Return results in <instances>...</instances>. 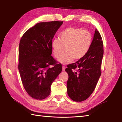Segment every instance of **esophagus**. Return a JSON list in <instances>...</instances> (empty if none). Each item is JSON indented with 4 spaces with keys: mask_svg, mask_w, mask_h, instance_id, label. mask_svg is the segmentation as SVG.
Instances as JSON below:
<instances>
[{
    "mask_svg": "<svg viewBox=\"0 0 122 122\" xmlns=\"http://www.w3.org/2000/svg\"><path fill=\"white\" fill-rule=\"evenodd\" d=\"M65 69H66V67H65V66H62V70H63V71H65Z\"/></svg>",
    "mask_w": 122,
    "mask_h": 122,
    "instance_id": "34e87169",
    "label": "esophagus"
}]
</instances>
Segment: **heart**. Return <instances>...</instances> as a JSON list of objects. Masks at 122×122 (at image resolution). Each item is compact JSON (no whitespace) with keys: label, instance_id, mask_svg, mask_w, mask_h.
Returning <instances> with one entry per match:
<instances>
[{"label":"heart","instance_id":"heart-1","mask_svg":"<svg viewBox=\"0 0 122 122\" xmlns=\"http://www.w3.org/2000/svg\"><path fill=\"white\" fill-rule=\"evenodd\" d=\"M59 39H54L52 42V49L54 56L59 58L64 52H66L58 60L62 64L68 63L72 60L82 59L91 45L92 35L87 30L81 28L69 27L63 30Z\"/></svg>","mask_w":122,"mask_h":122}]
</instances>
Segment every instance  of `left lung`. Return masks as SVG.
I'll return each instance as SVG.
<instances>
[{
	"label": "left lung",
	"mask_w": 122,
	"mask_h": 122,
	"mask_svg": "<svg viewBox=\"0 0 122 122\" xmlns=\"http://www.w3.org/2000/svg\"><path fill=\"white\" fill-rule=\"evenodd\" d=\"M103 53L102 39L96 29L86 54L76 63L68 64L66 69L69 76L67 92L71 100L82 102L94 91L101 74Z\"/></svg>",
	"instance_id": "1"
}]
</instances>
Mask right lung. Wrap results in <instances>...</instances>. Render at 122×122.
Here are the masks:
<instances>
[{
    "mask_svg": "<svg viewBox=\"0 0 122 122\" xmlns=\"http://www.w3.org/2000/svg\"><path fill=\"white\" fill-rule=\"evenodd\" d=\"M62 24L38 23L20 39L18 69L25 91L35 99L43 100L50 95L52 83L62 70V64L51 56L53 38Z\"/></svg>",
    "mask_w": 122,
    "mask_h": 122,
    "instance_id": "add662e5",
    "label": "right lung"
}]
</instances>
